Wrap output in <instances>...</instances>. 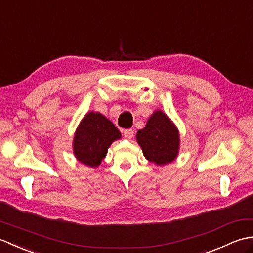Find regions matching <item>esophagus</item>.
Wrapping results in <instances>:
<instances>
[{
  "instance_id": "obj_1",
  "label": "esophagus",
  "mask_w": 253,
  "mask_h": 253,
  "mask_svg": "<svg viewBox=\"0 0 253 253\" xmlns=\"http://www.w3.org/2000/svg\"><path fill=\"white\" fill-rule=\"evenodd\" d=\"M123 135L126 139H131L133 137V130L132 129H126L123 131Z\"/></svg>"
}]
</instances>
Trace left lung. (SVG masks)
I'll return each instance as SVG.
<instances>
[{
    "label": "left lung",
    "mask_w": 253,
    "mask_h": 253,
    "mask_svg": "<svg viewBox=\"0 0 253 253\" xmlns=\"http://www.w3.org/2000/svg\"><path fill=\"white\" fill-rule=\"evenodd\" d=\"M136 139L149 162L160 166L165 165L173 162L178 155L179 130L161 110L153 112L144 128L137 131Z\"/></svg>",
    "instance_id": "8db88e82"
}]
</instances>
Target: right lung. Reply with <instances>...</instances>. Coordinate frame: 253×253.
Returning a JSON list of instances; mask_svg holds the SVG:
<instances>
[{
	"label": "right lung",
	"instance_id": "right-lung-1",
	"mask_svg": "<svg viewBox=\"0 0 253 253\" xmlns=\"http://www.w3.org/2000/svg\"><path fill=\"white\" fill-rule=\"evenodd\" d=\"M122 138L120 130L109 118L90 111L80 121L73 140V152L78 162L89 168H98L107 150Z\"/></svg>",
	"mask_w": 253,
	"mask_h": 253
}]
</instances>
